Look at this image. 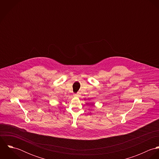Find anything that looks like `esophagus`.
I'll list each match as a JSON object with an SVG mask.
<instances>
[{"mask_svg": "<svg viewBox=\"0 0 159 159\" xmlns=\"http://www.w3.org/2000/svg\"><path fill=\"white\" fill-rule=\"evenodd\" d=\"M80 93H74V96L75 97H80Z\"/></svg>", "mask_w": 159, "mask_h": 159, "instance_id": "esophagus-1", "label": "esophagus"}]
</instances>
